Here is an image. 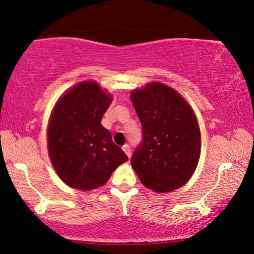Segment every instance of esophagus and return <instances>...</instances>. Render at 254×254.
Listing matches in <instances>:
<instances>
[{
  "instance_id": "esophagus-1",
  "label": "esophagus",
  "mask_w": 254,
  "mask_h": 254,
  "mask_svg": "<svg viewBox=\"0 0 254 254\" xmlns=\"http://www.w3.org/2000/svg\"><path fill=\"white\" fill-rule=\"evenodd\" d=\"M123 150L125 151V153L127 154V157H128V158H130V155H131L130 146H129V145H127V144H126V145H124V146H123Z\"/></svg>"
}]
</instances>
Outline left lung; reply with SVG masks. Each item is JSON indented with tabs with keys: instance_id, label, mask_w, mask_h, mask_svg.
Wrapping results in <instances>:
<instances>
[{
	"instance_id": "8db88e82",
	"label": "left lung",
	"mask_w": 254,
	"mask_h": 254,
	"mask_svg": "<svg viewBox=\"0 0 254 254\" xmlns=\"http://www.w3.org/2000/svg\"><path fill=\"white\" fill-rule=\"evenodd\" d=\"M142 125V140L131 166L144 186L159 193L183 186L197 166L201 136L192 109L173 88L160 83L131 92Z\"/></svg>"
}]
</instances>
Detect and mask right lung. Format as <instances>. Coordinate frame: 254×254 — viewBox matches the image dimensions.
<instances>
[{
	"mask_svg": "<svg viewBox=\"0 0 254 254\" xmlns=\"http://www.w3.org/2000/svg\"><path fill=\"white\" fill-rule=\"evenodd\" d=\"M110 103L111 96L99 85L83 81L54 108L48 132L49 153L59 177L70 187L97 189L128 160L101 125Z\"/></svg>",
	"mask_w": 254,
	"mask_h": 254,
	"instance_id": "add662e5",
	"label": "right lung"
}]
</instances>
